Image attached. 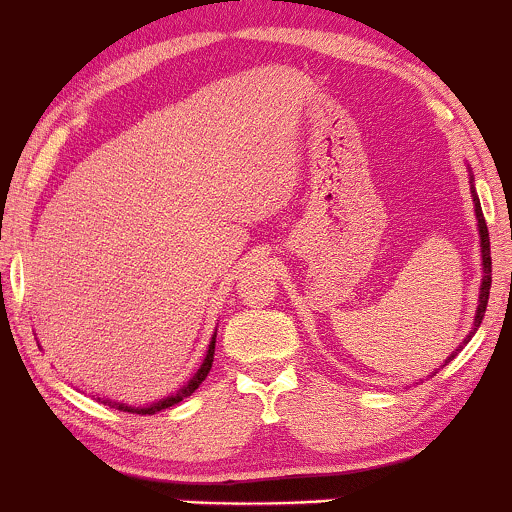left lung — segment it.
Returning <instances> with one entry per match:
<instances>
[{"label": "left lung", "mask_w": 512, "mask_h": 512, "mask_svg": "<svg viewBox=\"0 0 512 512\" xmlns=\"http://www.w3.org/2000/svg\"><path fill=\"white\" fill-rule=\"evenodd\" d=\"M474 211H477L479 238H481V257H484V281H481L479 308H477V317H474V332H477V327L481 325V320H484L486 305H489V291H491V243H489V228H486V221H484V214H481L479 197L477 195H474ZM467 342H469V337H467ZM467 342H464V344H467Z\"/></svg>", "instance_id": "8db88e82"}]
</instances>
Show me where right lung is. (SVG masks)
I'll return each mask as SVG.
<instances>
[{"mask_svg":"<svg viewBox=\"0 0 512 512\" xmlns=\"http://www.w3.org/2000/svg\"><path fill=\"white\" fill-rule=\"evenodd\" d=\"M214 346H216V339H211V344H209V351H207V358H204V363H202V368L197 370L195 373V378L190 380V383H187L185 387H182V390L178 392V395H173V397H166L163 399V402H156V404H151V407H144V409H134V407H125V404H113V407H117V409H122V411H132V414H156V411H161V409H168V407H173V404H178V402H182V399L185 397H190L192 392L197 390L199 385H202V380L207 378L209 375V370H211V361H214ZM110 404V402H108Z\"/></svg>","mask_w":512,"mask_h":512,"instance_id":"right-lung-1","label":"right lung"}]
</instances>
